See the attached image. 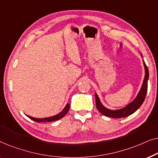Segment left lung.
<instances>
[{"label": "left lung", "instance_id": "obj_1", "mask_svg": "<svg viewBox=\"0 0 158 158\" xmlns=\"http://www.w3.org/2000/svg\"><path fill=\"white\" fill-rule=\"evenodd\" d=\"M143 64L145 69V76H144L143 84L140 89L139 94H137L135 100L132 102L129 103L126 107L118 110H110L103 106L102 103H101L98 95L95 94V98H96V107L99 111L103 114V116H108V117L119 118L128 116L137 111L139 108L141 106L143 103L144 99H145L147 92H148V81L149 78V70L147 67L145 62L143 61Z\"/></svg>", "mask_w": 158, "mask_h": 158}]
</instances>
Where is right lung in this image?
I'll return each mask as SVG.
<instances>
[{
  "mask_svg": "<svg viewBox=\"0 0 158 158\" xmlns=\"http://www.w3.org/2000/svg\"><path fill=\"white\" fill-rule=\"evenodd\" d=\"M70 104H69L68 103L65 106V107H64V109L62 110V111L59 113L57 115H55V116H50V117H46V118H34V117H31V116H27L29 118H31L34 122H54V121H57V120H59L60 118L63 117V116H65V114L68 113V111H69V109H70Z\"/></svg>",
  "mask_w": 158,
  "mask_h": 158,
  "instance_id": "right-lung-1",
  "label": "right lung"
}]
</instances>
